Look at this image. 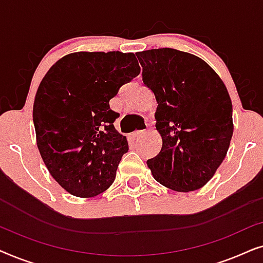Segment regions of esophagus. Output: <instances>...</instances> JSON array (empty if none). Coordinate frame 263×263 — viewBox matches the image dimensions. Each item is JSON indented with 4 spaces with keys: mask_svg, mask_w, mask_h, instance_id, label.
<instances>
[{
    "mask_svg": "<svg viewBox=\"0 0 263 263\" xmlns=\"http://www.w3.org/2000/svg\"><path fill=\"white\" fill-rule=\"evenodd\" d=\"M146 135V130H136L132 134V138L134 140H139L140 138H142V136Z\"/></svg>",
    "mask_w": 263,
    "mask_h": 263,
    "instance_id": "esophagus-1",
    "label": "esophagus"
}]
</instances>
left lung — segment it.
Masks as SVG:
<instances>
[{
	"label": "left lung",
	"mask_w": 263,
	"mask_h": 263,
	"mask_svg": "<svg viewBox=\"0 0 263 263\" xmlns=\"http://www.w3.org/2000/svg\"><path fill=\"white\" fill-rule=\"evenodd\" d=\"M142 81L157 100L163 139L147 160L156 181L176 192L203 186L220 166L233 134L232 103L218 74L195 55L171 48L138 52Z\"/></svg>",
	"instance_id": "8db88e82"
}]
</instances>
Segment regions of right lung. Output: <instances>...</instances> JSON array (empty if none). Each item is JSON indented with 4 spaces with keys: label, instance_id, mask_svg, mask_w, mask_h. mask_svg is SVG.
Wrapping results in <instances>:
<instances>
[{
    "label": "right lung",
    "instance_id": "right-lung-1",
    "mask_svg": "<svg viewBox=\"0 0 263 263\" xmlns=\"http://www.w3.org/2000/svg\"><path fill=\"white\" fill-rule=\"evenodd\" d=\"M140 74L134 53L74 52L53 64L39 85L33 124L39 153L55 181L71 195L92 197L116 177L127 139L109 102Z\"/></svg>",
    "mask_w": 263,
    "mask_h": 263
}]
</instances>
